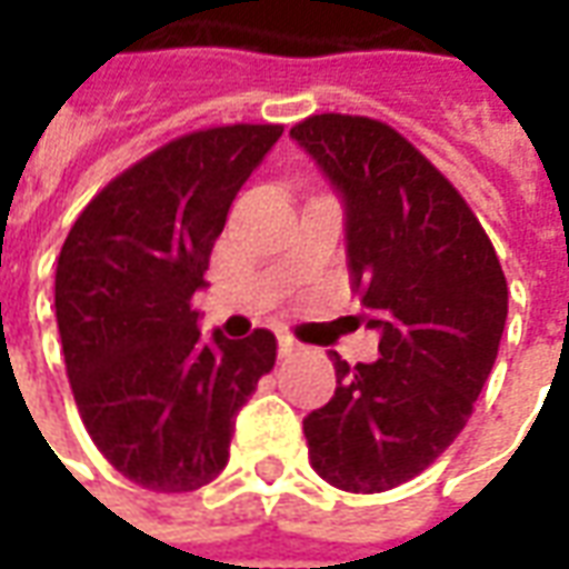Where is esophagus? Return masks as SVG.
<instances>
[{
  "label": "esophagus",
  "mask_w": 569,
  "mask_h": 569,
  "mask_svg": "<svg viewBox=\"0 0 569 569\" xmlns=\"http://www.w3.org/2000/svg\"><path fill=\"white\" fill-rule=\"evenodd\" d=\"M301 350H305V347L298 345L296 338H289V335H283V338H280V357H283V359L298 357V353H301Z\"/></svg>",
  "instance_id": "1"
}]
</instances>
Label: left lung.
I'll return each mask as SVG.
<instances>
[{"label":"left lung","mask_w":569,"mask_h":569,"mask_svg":"<svg viewBox=\"0 0 569 569\" xmlns=\"http://www.w3.org/2000/svg\"><path fill=\"white\" fill-rule=\"evenodd\" d=\"M341 191L353 286L381 359L332 353L335 396L305 418L310 466L350 493L420 476L472 415L509 289L463 194L383 121L322 112L289 130Z\"/></svg>","instance_id":"obj_1"}]
</instances>
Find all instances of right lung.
Segmentation results:
<instances>
[{"instance_id":"add662e5","label":"right lung","mask_w":569,"mask_h":569,"mask_svg":"<svg viewBox=\"0 0 569 569\" xmlns=\"http://www.w3.org/2000/svg\"><path fill=\"white\" fill-rule=\"evenodd\" d=\"M283 124L186 133L118 173L63 240L54 308L81 423L140 488L186 493L228 463L234 415L277 362L268 329L200 338L191 296L240 186Z\"/></svg>"}]
</instances>
